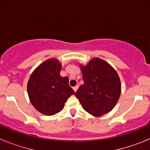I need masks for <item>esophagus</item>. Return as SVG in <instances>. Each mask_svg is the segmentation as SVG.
<instances>
[{
	"label": "esophagus",
	"mask_w": 150,
	"mask_h": 150,
	"mask_svg": "<svg viewBox=\"0 0 150 150\" xmlns=\"http://www.w3.org/2000/svg\"><path fill=\"white\" fill-rule=\"evenodd\" d=\"M78 87H79V86H74V88H74V91H75V92H76V91H77Z\"/></svg>",
	"instance_id": "obj_1"
}]
</instances>
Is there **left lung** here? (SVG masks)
<instances>
[{
    "mask_svg": "<svg viewBox=\"0 0 150 150\" xmlns=\"http://www.w3.org/2000/svg\"><path fill=\"white\" fill-rule=\"evenodd\" d=\"M83 79L75 96L83 109L95 116H100L115 107L121 93V83L117 73L109 64L94 59L81 66Z\"/></svg>",
    "mask_w": 150,
    "mask_h": 150,
    "instance_id": "8db88e82",
    "label": "left lung"
}]
</instances>
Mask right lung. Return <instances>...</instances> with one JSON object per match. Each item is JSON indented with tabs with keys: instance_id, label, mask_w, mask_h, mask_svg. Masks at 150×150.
<instances>
[{
	"instance_id": "right-lung-1",
	"label": "right lung",
	"mask_w": 150,
	"mask_h": 150,
	"mask_svg": "<svg viewBox=\"0 0 150 150\" xmlns=\"http://www.w3.org/2000/svg\"><path fill=\"white\" fill-rule=\"evenodd\" d=\"M62 65L56 59L41 64L30 75L28 93L35 109L46 116H52L63 109L64 103L75 91L69 86L67 76L60 75Z\"/></svg>"
}]
</instances>
